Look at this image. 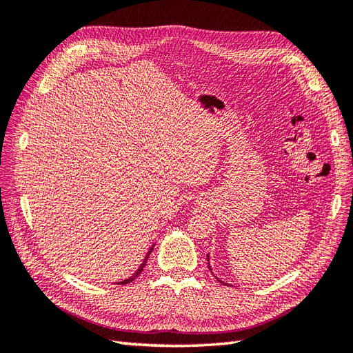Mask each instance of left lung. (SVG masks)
Listing matches in <instances>:
<instances>
[{
    "instance_id": "obj_1",
    "label": "left lung",
    "mask_w": 353,
    "mask_h": 353,
    "mask_svg": "<svg viewBox=\"0 0 353 353\" xmlns=\"http://www.w3.org/2000/svg\"><path fill=\"white\" fill-rule=\"evenodd\" d=\"M208 266H209V270H210V263H209V256H208ZM210 271H212V270H210ZM216 280H218L219 283H222V281H221L219 279H216ZM222 284H225V283H222ZM225 285H227V284H225Z\"/></svg>"
}]
</instances>
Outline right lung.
<instances>
[{
  "instance_id": "add662e5",
  "label": "right lung",
  "mask_w": 353,
  "mask_h": 353,
  "mask_svg": "<svg viewBox=\"0 0 353 353\" xmlns=\"http://www.w3.org/2000/svg\"><path fill=\"white\" fill-rule=\"evenodd\" d=\"M152 250H153V248L150 249V252H148V253H147V256H145V259H144V262L141 263V266H140V268H138V270H137V272H135V274H134V275L131 276V279H128V280H123V281H121V283H117V284H128V283H131V281H134V280L137 279V276H138V275H140V274L143 272V270H144V266H145V263H147V259H148V254H150V253H152Z\"/></svg>"
}]
</instances>
